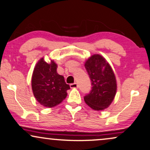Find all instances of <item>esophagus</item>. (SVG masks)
I'll return each instance as SVG.
<instances>
[{"mask_svg": "<svg viewBox=\"0 0 150 150\" xmlns=\"http://www.w3.org/2000/svg\"><path fill=\"white\" fill-rule=\"evenodd\" d=\"M70 86H71V88H76L78 86V85H77V83H73V84H70Z\"/></svg>", "mask_w": 150, "mask_h": 150, "instance_id": "esophagus-1", "label": "esophagus"}]
</instances>
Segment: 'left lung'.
Wrapping results in <instances>:
<instances>
[{"instance_id": "obj_1", "label": "left lung", "mask_w": 150, "mask_h": 150, "mask_svg": "<svg viewBox=\"0 0 150 150\" xmlns=\"http://www.w3.org/2000/svg\"><path fill=\"white\" fill-rule=\"evenodd\" d=\"M84 66L92 82L91 91L84 98L85 102L96 111L107 109L113 102L117 91L113 69L105 58L98 54L91 56Z\"/></svg>"}]
</instances>
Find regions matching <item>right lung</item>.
<instances>
[{
  "mask_svg": "<svg viewBox=\"0 0 150 150\" xmlns=\"http://www.w3.org/2000/svg\"><path fill=\"white\" fill-rule=\"evenodd\" d=\"M57 65L53 60L47 63L43 58L38 61L32 76L34 96L41 105L52 108L60 104L67 96L70 86L64 77L57 72Z\"/></svg>",
  "mask_w": 150,
  "mask_h": 150,
  "instance_id": "add662e5",
  "label": "right lung"
}]
</instances>
